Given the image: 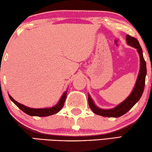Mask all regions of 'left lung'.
I'll use <instances>...</instances> for the list:
<instances>
[{
    "label": "left lung",
    "instance_id": "1",
    "mask_svg": "<svg viewBox=\"0 0 152 152\" xmlns=\"http://www.w3.org/2000/svg\"><path fill=\"white\" fill-rule=\"evenodd\" d=\"M126 40L127 43L129 45L137 49V51L140 56V69L139 73H138L137 80H136V85L130 95L124 102L120 103L119 105H118L114 108L110 110H103L99 108L98 107H96L94 105L93 101L92 100L91 96L88 95L89 106L92 112L97 114V115L105 116V117H119V116L127 113L138 102V100L140 99L142 93H143L145 83V76L147 74V67L146 62L144 60L143 55H142L141 47H140L137 39L129 36V35L126 36Z\"/></svg>",
    "mask_w": 152,
    "mask_h": 152
}]
</instances>
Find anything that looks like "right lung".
Instances as JSON below:
<instances>
[{
	"label": "right lung",
	"mask_w": 152,
	"mask_h": 152,
	"mask_svg": "<svg viewBox=\"0 0 152 152\" xmlns=\"http://www.w3.org/2000/svg\"><path fill=\"white\" fill-rule=\"evenodd\" d=\"M66 94L67 91H66L63 94V95L61 96L60 100L59 101L58 104H56L54 107H49V108H39V109H35V108H31V107H28L25 105L23 104H20L18 102H17L16 101H15L10 94V99L16 104L22 111H23L24 113L27 114L28 115L30 116H47L50 115H53V114L58 113L60 110L62 108L64 104L66 98Z\"/></svg>",
	"instance_id": "1"
}]
</instances>
